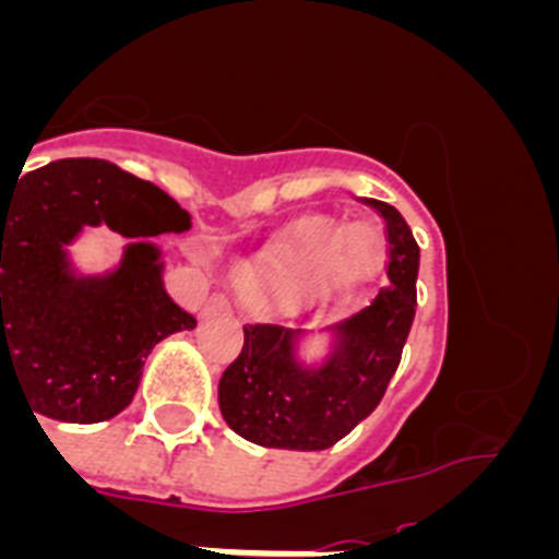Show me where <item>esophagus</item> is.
<instances>
[{
    "instance_id": "1",
    "label": "esophagus",
    "mask_w": 559,
    "mask_h": 559,
    "mask_svg": "<svg viewBox=\"0 0 559 559\" xmlns=\"http://www.w3.org/2000/svg\"><path fill=\"white\" fill-rule=\"evenodd\" d=\"M226 310H231V302H229V296H226V294H212L210 299H206V305H204L206 316L226 313Z\"/></svg>"
}]
</instances>
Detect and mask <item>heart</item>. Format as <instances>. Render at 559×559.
Returning <instances> with one entry per match:
<instances>
[{
    "label": "heart",
    "instance_id": "b5f03b06",
    "mask_svg": "<svg viewBox=\"0 0 559 559\" xmlns=\"http://www.w3.org/2000/svg\"><path fill=\"white\" fill-rule=\"evenodd\" d=\"M374 249L378 235L369 226L358 224L341 231L335 221H308L271 269L269 296L276 305L299 302L322 283L364 269Z\"/></svg>",
    "mask_w": 559,
    "mask_h": 559
}]
</instances>
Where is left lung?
Listing matches in <instances>:
<instances>
[{"instance_id":"1","label":"left lung","mask_w":559,"mask_h":559,"mask_svg":"<svg viewBox=\"0 0 559 559\" xmlns=\"http://www.w3.org/2000/svg\"><path fill=\"white\" fill-rule=\"evenodd\" d=\"M386 224L389 285L335 324V353L319 369L296 360V330L246 324L243 349L218 383V406L235 433L263 448L324 451L378 408L397 372L417 305L419 246L397 210L364 199Z\"/></svg>"}]
</instances>
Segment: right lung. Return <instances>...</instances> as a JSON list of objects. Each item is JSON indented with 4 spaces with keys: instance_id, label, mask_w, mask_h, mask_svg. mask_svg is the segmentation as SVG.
Listing matches in <instances>:
<instances>
[{
    "instance_id": "1",
    "label": "right lung",
    "mask_w": 559,
    "mask_h": 559,
    "mask_svg": "<svg viewBox=\"0 0 559 559\" xmlns=\"http://www.w3.org/2000/svg\"><path fill=\"white\" fill-rule=\"evenodd\" d=\"M100 224L153 237L190 229V215L165 190L103 159H58L8 190L0 185V378L10 369L27 406L61 423L120 414L147 353L195 328L167 296L153 243L128 246L108 276L69 271L63 246Z\"/></svg>"
}]
</instances>
